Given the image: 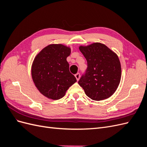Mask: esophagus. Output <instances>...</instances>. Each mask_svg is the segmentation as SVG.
I'll return each mask as SVG.
<instances>
[{
  "instance_id": "1",
  "label": "esophagus",
  "mask_w": 147,
  "mask_h": 147,
  "mask_svg": "<svg viewBox=\"0 0 147 147\" xmlns=\"http://www.w3.org/2000/svg\"><path fill=\"white\" fill-rule=\"evenodd\" d=\"M75 78H76L77 80L78 81L80 78V73H77L75 75Z\"/></svg>"
}]
</instances>
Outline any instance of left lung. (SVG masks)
I'll list each match as a JSON object with an SVG mask.
<instances>
[{
  "label": "left lung",
  "mask_w": 147,
  "mask_h": 147,
  "mask_svg": "<svg viewBox=\"0 0 147 147\" xmlns=\"http://www.w3.org/2000/svg\"><path fill=\"white\" fill-rule=\"evenodd\" d=\"M79 49L87 61V69L79 80V85L92 100L109 98L117 90L121 80L118 56L100 43L80 46Z\"/></svg>",
  "instance_id": "8db88e82"
}]
</instances>
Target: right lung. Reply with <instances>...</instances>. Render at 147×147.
<instances>
[{
  "label": "right lung",
  "instance_id": "1",
  "mask_svg": "<svg viewBox=\"0 0 147 147\" xmlns=\"http://www.w3.org/2000/svg\"><path fill=\"white\" fill-rule=\"evenodd\" d=\"M70 52L69 47L52 44L44 48L34 59L31 71L33 81L38 91L48 98H62L77 82L66 60Z\"/></svg>",
  "mask_w": 147,
  "mask_h": 147
}]
</instances>
